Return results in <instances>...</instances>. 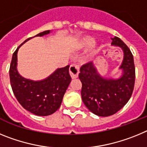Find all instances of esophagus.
<instances>
[{
    "mask_svg": "<svg viewBox=\"0 0 147 147\" xmlns=\"http://www.w3.org/2000/svg\"><path fill=\"white\" fill-rule=\"evenodd\" d=\"M69 73L72 79H76L78 77L79 74H80V67L75 64L71 65L69 68Z\"/></svg>",
    "mask_w": 147,
    "mask_h": 147,
    "instance_id": "esophagus-1",
    "label": "esophagus"
}]
</instances>
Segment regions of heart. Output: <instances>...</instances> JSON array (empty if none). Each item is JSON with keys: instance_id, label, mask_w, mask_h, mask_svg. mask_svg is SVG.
<instances>
[{"instance_id": "b5f03b06", "label": "heart", "mask_w": 147, "mask_h": 147, "mask_svg": "<svg viewBox=\"0 0 147 147\" xmlns=\"http://www.w3.org/2000/svg\"><path fill=\"white\" fill-rule=\"evenodd\" d=\"M86 48V56L87 59L92 57L97 51L98 49V42L95 40H92L90 36L85 35L78 39L76 42V49L77 50H82Z\"/></svg>"}]
</instances>
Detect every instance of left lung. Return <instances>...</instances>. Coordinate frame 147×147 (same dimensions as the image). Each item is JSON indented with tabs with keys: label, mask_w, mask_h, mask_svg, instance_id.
Instances as JSON below:
<instances>
[{
	"label": "left lung",
	"mask_w": 147,
	"mask_h": 147,
	"mask_svg": "<svg viewBox=\"0 0 147 147\" xmlns=\"http://www.w3.org/2000/svg\"><path fill=\"white\" fill-rule=\"evenodd\" d=\"M111 45L119 47L124 57L119 69L121 74L118 78L102 76L93 62L80 68L79 75L82 83V98L88 110L102 117L112 115L128 102L134 89L135 65L129 48L120 38H111Z\"/></svg>",
	"instance_id": "left-lung-1"
}]
</instances>
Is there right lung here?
<instances>
[{
  "instance_id": "add662e5",
  "label": "right lung",
  "mask_w": 147,
  "mask_h": 147,
  "mask_svg": "<svg viewBox=\"0 0 147 147\" xmlns=\"http://www.w3.org/2000/svg\"><path fill=\"white\" fill-rule=\"evenodd\" d=\"M50 30L38 34L34 37L49 34ZM26 40L12 55L9 68L10 83L13 93L22 105L30 113L40 116H46L55 113L60 107L66 90L71 82L69 65L57 68L45 79L38 81L26 79L18 71V52Z\"/></svg>"
}]
</instances>
